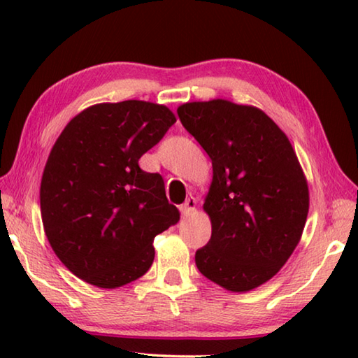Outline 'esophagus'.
Returning <instances> with one entry per match:
<instances>
[{
  "label": "esophagus",
  "instance_id": "1",
  "mask_svg": "<svg viewBox=\"0 0 358 358\" xmlns=\"http://www.w3.org/2000/svg\"><path fill=\"white\" fill-rule=\"evenodd\" d=\"M196 205H197L196 199H194V197H187L186 202L180 207L181 215H183V216H191V215L194 213V211H196Z\"/></svg>",
  "mask_w": 358,
  "mask_h": 358
}]
</instances>
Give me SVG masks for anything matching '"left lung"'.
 <instances>
[{
  "instance_id": "left-lung-1",
  "label": "left lung",
  "mask_w": 358,
  "mask_h": 358,
  "mask_svg": "<svg viewBox=\"0 0 358 358\" xmlns=\"http://www.w3.org/2000/svg\"><path fill=\"white\" fill-rule=\"evenodd\" d=\"M177 113L213 167L203 202L211 238L196 252L197 268L230 292L262 286L292 256L310 210L292 143L254 106L196 101Z\"/></svg>"
}]
</instances>
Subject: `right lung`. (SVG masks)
<instances>
[{
  "instance_id": "add662e5",
  "label": "right lung",
  "mask_w": 358,
  "mask_h": 358,
  "mask_svg": "<svg viewBox=\"0 0 358 358\" xmlns=\"http://www.w3.org/2000/svg\"><path fill=\"white\" fill-rule=\"evenodd\" d=\"M177 121L147 101L102 102L76 115L52 147L41 180L45 237L66 268L101 289L147 273L153 240L180 220L159 173L138 159Z\"/></svg>"
}]
</instances>
